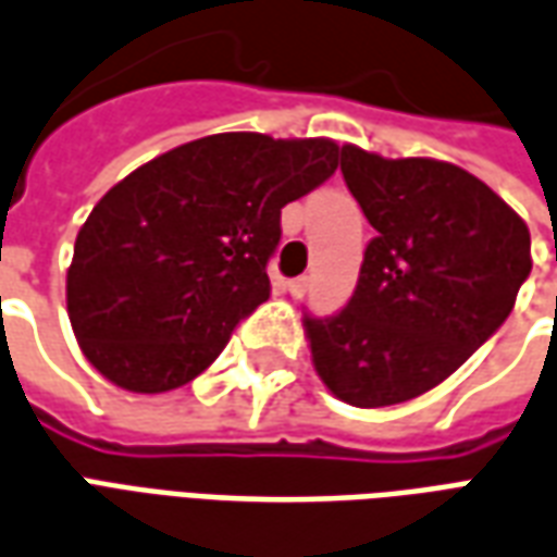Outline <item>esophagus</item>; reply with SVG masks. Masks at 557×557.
<instances>
[{
    "mask_svg": "<svg viewBox=\"0 0 557 557\" xmlns=\"http://www.w3.org/2000/svg\"><path fill=\"white\" fill-rule=\"evenodd\" d=\"M307 286H310V277L289 280V295H292V298H301L304 292H307Z\"/></svg>",
    "mask_w": 557,
    "mask_h": 557,
    "instance_id": "34e87169",
    "label": "esophagus"
}]
</instances>
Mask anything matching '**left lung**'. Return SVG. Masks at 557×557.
<instances>
[{"label":"left lung","mask_w":557,"mask_h":557,"mask_svg":"<svg viewBox=\"0 0 557 557\" xmlns=\"http://www.w3.org/2000/svg\"><path fill=\"white\" fill-rule=\"evenodd\" d=\"M339 170L375 238L346 307L304 313L315 373L349 406H397L444 382L504 325L531 274V235L454 163L343 146Z\"/></svg>","instance_id":"8db88e82"}]
</instances>
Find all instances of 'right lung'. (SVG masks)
I'll return each mask as SVG.
<instances>
[{
    "mask_svg": "<svg viewBox=\"0 0 557 557\" xmlns=\"http://www.w3.org/2000/svg\"><path fill=\"white\" fill-rule=\"evenodd\" d=\"M337 163L331 139L214 134L131 172L91 208L67 268L86 358L134 394L196 379L268 298L280 208Z\"/></svg>",
    "mask_w": 557,
    "mask_h": 557,
    "instance_id": "right-lung-1",
    "label": "right lung"
}]
</instances>
